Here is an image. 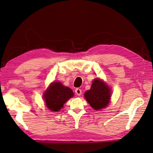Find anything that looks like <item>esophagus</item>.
Instances as JSON below:
<instances>
[{"mask_svg":"<svg viewBox=\"0 0 153 153\" xmlns=\"http://www.w3.org/2000/svg\"><path fill=\"white\" fill-rule=\"evenodd\" d=\"M75 93L77 96H80L82 94V90L80 89H76L75 90Z\"/></svg>","mask_w":153,"mask_h":153,"instance_id":"34e87169","label":"esophagus"}]
</instances>
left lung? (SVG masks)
<instances>
[{
	"mask_svg": "<svg viewBox=\"0 0 153 153\" xmlns=\"http://www.w3.org/2000/svg\"><path fill=\"white\" fill-rule=\"evenodd\" d=\"M110 87L100 78L94 80L91 89L84 94L85 100L95 110L106 108L110 103Z\"/></svg>",
	"mask_w": 153,
	"mask_h": 153,
	"instance_id": "8db88e82",
	"label": "left lung"
}]
</instances>
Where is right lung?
I'll return each mask as SVG.
<instances>
[{"label":"right lung","instance_id":"obj_1","mask_svg":"<svg viewBox=\"0 0 153 153\" xmlns=\"http://www.w3.org/2000/svg\"><path fill=\"white\" fill-rule=\"evenodd\" d=\"M74 96L73 91L61 82H52L45 91L43 99L47 107L52 112H58L64 104Z\"/></svg>","mask_w":153,"mask_h":153}]
</instances>
